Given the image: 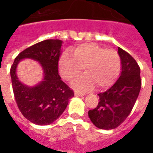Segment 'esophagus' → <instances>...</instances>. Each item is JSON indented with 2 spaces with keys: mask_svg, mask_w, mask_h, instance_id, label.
Here are the masks:
<instances>
[{
  "mask_svg": "<svg viewBox=\"0 0 153 153\" xmlns=\"http://www.w3.org/2000/svg\"><path fill=\"white\" fill-rule=\"evenodd\" d=\"M74 94L76 96H82L85 94V93H82V92H79V91H75L74 92Z\"/></svg>",
  "mask_w": 153,
  "mask_h": 153,
  "instance_id": "1",
  "label": "esophagus"
}]
</instances>
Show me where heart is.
<instances>
[{
  "label": "heart",
  "mask_w": 153,
  "mask_h": 153,
  "mask_svg": "<svg viewBox=\"0 0 153 153\" xmlns=\"http://www.w3.org/2000/svg\"><path fill=\"white\" fill-rule=\"evenodd\" d=\"M83 67L86 74L74 82V86L82 90L92 89L94 85L99 90L108 88L120 74L121 57L113 49L96 44H82L74 47L72 54L64 51L59 59L60 74L68 82L78 78Z\"/></svg>",
  "instance_id": "b5f03b06"
}]
</instances>
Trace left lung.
<instances>
[{
	"instance_id": "1",
	"label": "left lung",
	"mask_w": 153,
	"mask_h": 153,
	"mask_svg": "<svg viewBox=\"0 0 153 153\" xmlns=\"http://www.w3.org/2000/svg\"><path fill=\"white\" fill-rule=\"evenodd\" d=\"M121 74L107 91L99 93L98 105L89 110L91 121L102 129H114L123 123L132 111L141 87L140 69L132 55L121 48Z\"/></svg>"
}]
</instances>
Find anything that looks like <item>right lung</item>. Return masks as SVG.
I'll return each mask as SVG.
<instances>
[{"label":"right lung","instance_id":"obj_1","mask_svg":"<svg viewBox=\"0 0 153 153\" xmlns=\"http://www.w3.org/2000/svg\"><path fill=\"white\" fill-rule=\"evenodd\" d=\"M62 42L46 39L27 48L16 57L10 69L12 86L16 102L25 118L39 126H47L59 117L74 96V91L58 71V62ZM29 57L41 62L45 73L44 81L29 88L18 80L15 68L22 58Z\"/></svg>","mask_w":153,"mask_h":153}]
</instances>
